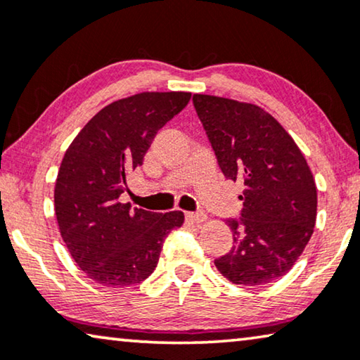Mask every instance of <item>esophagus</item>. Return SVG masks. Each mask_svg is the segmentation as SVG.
Listing matches in <instances>:
<instances>
[{"instance_id": "34e87169", "label": "esophagus", "mask_w": 360, "mask_h": 360, "mask_svg": "<svg viewBox=\"0 0 360 360\" xmlns=\"http://www.w3.org/2000/svg\"><path fill=\"white\" fill-rule=\"evenodd\" d=\"M205 219H207V215L205 214H186V220L187 221H191V224H195V225H199V224H202V221H205Z\"/></svg>"}]
</instances>
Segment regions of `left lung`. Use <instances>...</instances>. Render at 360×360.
<instances>
[{"instance_id": "1", "label": "left lung", "mask_w": 360, "mask_h": 360, "mask_svg": "<svg viewBox=\"0 0 360 360\" xmlns=\"http://www.w3.org/2000/svg\"><path fill=\"white\" fill-rule=\"evenodd\" d=\"M194 108L226 179L245 182L241 220L230 219L233 248L215 259L225 279L264 285L285 276L316 221L310 166L285 129L259 105L194 94Z\"/></svg>"}]
</instances>
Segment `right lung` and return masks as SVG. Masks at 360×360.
I'll list each match as a JSON object with an SVG mask.
<instances>
[{"mask_svg": "<svg viewBox=\"0 0 360 360\" xmlns=\"http://www.w3.org/2000/svg\"><path fill=\"white\" fill-rule=\"evenodd\" d=\"M191 93H139L101 109L65 151L55 181V215L73 261L94 282L127 287L158 264L165 238L182 212L155 214L120 202L125 178L143 163L156 131Z\"/></svg>", "mask_w": 360, "mask_h": 360, "instance_id": "obj_1", "label": "right lung"}]
</instances>
